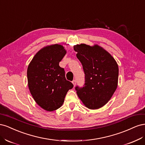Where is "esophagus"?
I'll return each instance as SVG.
<instances>
[{
	"label": "esophagus",
	"mask_w": 145,
	"mask_h": 145,
	"mask_svg": "<svg viewBox=\"0 0 145 145\" xmlns=\"http://www.w3.org/2000/svg\"><path fill=\"white\" fill-rule=\"evenodd\" d=\"M72 82L73 85H74V86H75L76 85V80H74Z\"/></svg>",
	"instance_id": "obj_1"
}]
</instances>
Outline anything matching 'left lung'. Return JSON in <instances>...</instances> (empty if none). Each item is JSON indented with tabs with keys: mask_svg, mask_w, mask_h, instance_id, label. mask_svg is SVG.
Here are the masks:
<instances>
[{
	"mask_svg": "<svg viewBox=\"0 0 145 145\" xmlns=\"http://www.w3.org/2000/svg\"><path fill=\"white\" fill-rule=\"evenodd\" d=\"M85 75L84 86L76 87L77 94L86 107L97 109L111 99L118 85V67L114 58L98 45L74 46Z\"/></svg>",
	"mask_w": 145,
	"mask_h": 145,
	"instance_id": "8db88e82",
	"label": "left lung"
}]
</instances>
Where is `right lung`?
<instances>
[{"instance_id":"obj_1","label":"right lung","mask_w":145,"mask_h":145,"mask_svg":"<svg viewBox=\"0 0 145 145\" xmlns=\"http://www.w3.org/2000/svg\"><path fill=\"white\" fill-rule=\"evenodd\" d=\"M67 53L59 44L48 45L39 50L27 69L28 85L35 102L47 111L62 106L65 95L73 88L65 78L64 69L59 62Z\"/></svg>"}]
</instances>
